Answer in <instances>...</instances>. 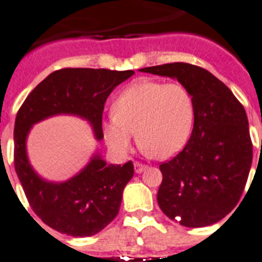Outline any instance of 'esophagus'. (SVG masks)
<instances>
[{
	"label": "esophagus",
	"mask_w": 262,
	"mask_h": 262,
	"mask_svg": "<svg viewBox=\"0 0 262 262\" xmlns=\"http://www.w3.org/2000/svg\"><path fill=\"white\" fill-rule=\"evenodd\" d=\"M134 167H135V171L138 172H143L144 170L147 169V165H144V164H141V162H135V165H134Z\"/></svg>",
	"instance_id": "34e87169"
}]
</instances>
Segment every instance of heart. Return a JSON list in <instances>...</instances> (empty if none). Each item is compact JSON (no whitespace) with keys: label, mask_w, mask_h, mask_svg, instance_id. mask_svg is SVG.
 I'll use <instances>...</instances> for the list:
<instances>
[{"label":"heart","mask_w":262,"mask_h":262,"mask_svg":"<svg viewBox=\"0 0 262 262\" xmlns=\"http://www.w3.org/2000/svg\"><path fill=\"white\" fill-rule=\"evenodd\" d=\"M193 118V98L183 84L140 80L115 98L113 115L104 123V136L113 150L126 153L136 133L144 152L164 160L186 145Z\"/></svg>","instance_id":"heart-1"}]
</instances>
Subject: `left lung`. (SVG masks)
Here are the masks:
<instances>
[{"instance_id": "left-lung-1", "label": "left lung", "mask_w": 262, "mask_h": 262, "mask_svg": "<svg viewBox=\"0 0 262 262\" xmlns=\"http://www.w3.org/2000/svg\"><path fill=\"white\" fill-rule=\"evenodd\" d=\"M140 71L177 78L195 105L186 147L160 165L158 205L186 227L215 224L239 203L251 170L253 145L246 110L230 88L203 67L174 62Z\"/></svg>"}]
</instances>
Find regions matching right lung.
<instances>
[{
  "label": "right lung",
  "mask_w": 262,
  "mask_h": 262,
  "mask_svg": "<svg viewBox=\"0 0 262 262\" xmlns=\"http://www.w3.org/2000/svg\"><path fill=\"white\" fill-rule=\"evenodd\" d=\"M133 70L61 69L50 74L19 107L14 127V166L30 206L47 226L70 236H91L117 217L123 188L134 175L133 161L106 165L95 156L85 169L64 183L38 178L26 155L31 126L50 115L76 114L88 119L101 140L106 98Z\"/></svg>",
  "instance_id": "1"
}]
</instances>
